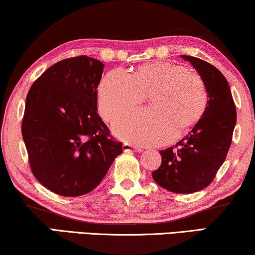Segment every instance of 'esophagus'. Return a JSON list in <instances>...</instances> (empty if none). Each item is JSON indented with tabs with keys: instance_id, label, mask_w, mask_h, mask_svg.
Returning a JSON list of instances; mask_svg holds the SVG:
<instances>
[{
	"instance_id": "obj_1",
	"label": "esophagus",
	"mask_w": 255,
	"mask_h": 255,
	"mask_svg": "<svg viewBox=\"0 0 255 255\" xmlns=\"http://www.w3.org/2000/svg\"><path fill=\"white\" fill-rule=\"evenodd\" d=\"M123 149L125 152H130V151H133V152H141L142 149L140 147H137V146H133L131 144H128V142H125L123 144Z\"/></svg>"
}]
</instances>
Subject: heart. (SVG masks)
<instances>
[{"label": "heart", "mask_w": 255, "mask_h": 255, "mask_svg": "<svg viewBox=\"0 0 255 255\" xmlns=\"http://www.w3.org/2000/svg\"><path fill=\"white\" fill-rule=\"evenodd\" d=\"M149 95L151 109L134 110L117 118L114 132L142 146L168 141L198 123L208 107L202 78L182 65L168 61L141 65L132 75L114 69L99 87V110L107 122L131 109Z\"/></svg>", "instance_id": "b5f03b06"}]
</instances>
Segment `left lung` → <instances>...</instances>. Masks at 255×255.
Returning <instances> with one entry per match:
<instances>
[{
    "label": "left lung",
    "mask_w": 255,
    "mask_h": 255,
    "mask_svg": "<svg viewBox=\"0 0 255 255\" xmlns=\"http://www.w3.org/2000/svg\"><path fill=\"white\" fill-rule=\"evenodd\" d=\"M189 61L208 89V107L198 123L177 148L160 151L161 165L152 172L160 187L176 194L204 189L215 179L232 141L237 122L236 106L225 76L202 59L181 55Z\"/></svg>",
    "instance_id": "left-lung-1"
}]
</instances>
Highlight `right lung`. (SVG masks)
Listing matches in <instances>:
<instances>
[{
  "instance_id": "1",
  "label": "right lung",
  "mask_w": 255,
  "mask_h": 255,
  "mask_svg": "<svg viewBox=\"0 0 255 255\" xmlns=\"http://www.w3.org/2000/svg\"><path fill=\"white\" fill-rule=\"evenodd\" d=\"M104 65L87 55L47 68L26 96L22 134L36 179L61 196L99 186L123 152L97 114Z\"/></svg>"
}]
</instances>
